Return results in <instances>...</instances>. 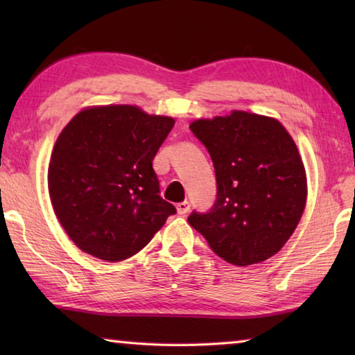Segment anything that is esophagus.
Returning <instances> with one entry per match:
<instances>
[{"mask_svg": "<svg viewBox=\"0 0 355 355\" xmlns=\"http://www.w3.org/2000/svg\"><path fill=\"white\" fill-rule=\"evenodd\" d=\"M189 208H191V203H189L188 200H183V202L177 203V211H178V214H186V213L189 211Z\"/></svg>", "mask_w": 355, "mask_h": 355, "instance_id": "esophagus-1", "label": "esophagus"}]
</instances>
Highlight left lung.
<instances>
[{
  "label": "left lung",
  "instance_id": "8db88e82",
  "mask_svg": "<svg viewBox=\"0 0 355 355\" xmlns=\"http://www.w3.org/2000/svg\"><path fill=\"white\" fill-rule=\"evenodd\" d=\"M207 147L216 173V202L192 211L189 225L216 255L236 266L268 260L293 235L307 199L296 144L279 120L233 111L189 125Z\"/></svg>",
  "mask_w": 355,
  "mask_h": 355
}]
</instances>
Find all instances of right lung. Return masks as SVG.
<instances>
[{
	"label": "right lung",
	"mask_w": 355,
	"mask_h": 355,
	"mask_svg": "<svg viewBox=\"0 0 355 355\" xmlns=\"http://www.w3.org/2000/svg\"><path fill=\"white\" fill-rule=\"evenodd\" d=\"M175 120L111 105L78 112L59 135L48 189L78 248L122 261L146 248L177 209L159 196L152 161Z\"/></svg>",
	"instance_id": "right-lung-1"
}]
</instances>
